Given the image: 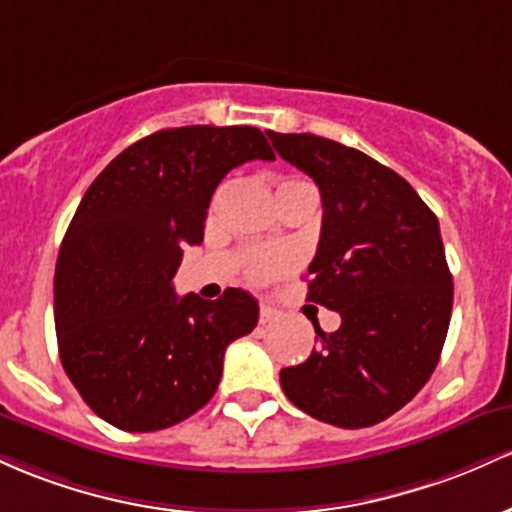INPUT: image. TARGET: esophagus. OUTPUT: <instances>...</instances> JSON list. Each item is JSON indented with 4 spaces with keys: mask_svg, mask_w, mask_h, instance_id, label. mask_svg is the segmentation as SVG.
<instances>
[{
    "mask_svg": "<svg viewBox=\"0 0 512 512\" xmlns=\"http://www.w3.org/2000/svg\"><path fill=\"white\" fill-rule=\"evenodd\" d=\"M275 319H278V312H275V309L266 307V304H263L261 312H258V321H261V324L266 326V324H271V321H275Z\"/></svg>",
    "mask_w": 512,
    "mask_h": 512,
    "instance_id": "obj_1",
    "label": "esophagus"
}]
</instances>
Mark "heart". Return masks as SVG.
I'll use <instances>...</instances> for the list:
<instances>
[{
  "mask_svg": "<svg viewBox=\"0 0 512 512\" xmlns=\"http://www.w3.org/2000/svg\"><path fill=\"white\" fill-rule=\"evenodd\" d=\"M287 188H307V191H314V186L309 181L297 179V176H287L278 183V191H287ZM317 193V191H314ZM292 266V256L285 254V251H251L246 256V275L256 283H263V280H271L275 275L285 273L287 268Z\"/></svg>",
  "mask_w": 512,
  "mask_h": 512,
  "instance_id": "heart-1",
  "label": "heart"
}]
</instances>
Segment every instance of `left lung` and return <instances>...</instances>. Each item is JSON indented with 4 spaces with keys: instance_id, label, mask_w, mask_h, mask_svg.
<instances>
[{
    "instance_id": "left-lung-1",
    "label": "left lung",
    "mask_w": 512,
    "mask_h": 512,
    "mask_svg": "<svg viewBox=\"0 0 512 512\" xmlns=\"http://www.w3.org/2000/svg\"><path fill=\"white\" fill-rule=\"evenodd\" d=\"M275 152L319 186L324 217L307 302L341 314L302 365L280 370L287 399L317 421L367 428L421 392L452 314V273L438 217L360 149L326 137L266 132Z\"/></svg>"
}]
</instances>
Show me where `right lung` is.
Returning <instances> with one entry per match:
<instances>
[{"mask_svg": "<svg viewBox=\"0 0 512 512\" xmlns=\"http://www.w3.org/2000/svg\"><path fill=\"white\" fill-rule=\"evenodd\" d=\"M275 154L249 125H186L142 137L96 176L55 266L60 360L89 409L149 433L203 409L225 350L254 331L258 302L176 297L186 244H200L210 198L234 166Z\"/></svg>", "mask_w": 512, "mask_h": 512, "instance_id": "1", "label": "right lung"}]
</instances>
